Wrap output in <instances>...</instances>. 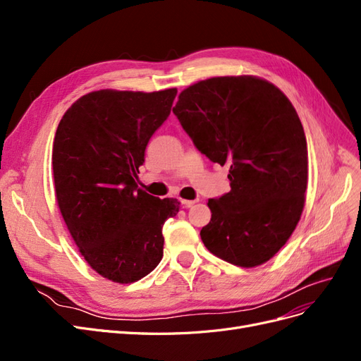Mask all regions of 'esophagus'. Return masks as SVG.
I'll list each match as a JSON object with an SVG mask.
<instances>
[{
	"label": "esophagus",
	"mask_w": 361,
	"mask_h": 361,
	"mask_svg": "<svg viewBox=\"0 0 361 361\" xmlns=\"http://www.w3.org/2000/svg\"><path fill=\"white\" fill-rule=\"evenodd\" d=\"M180 203L183 207H191L194 203H197V200H182Z\"/></svg>",
	"instance_id": "34e87169"
}]
</instances>
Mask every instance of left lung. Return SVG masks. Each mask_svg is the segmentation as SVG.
I'll list each match as a JSON object with an SVG mask.
<instances>
[{"instance_id": "8db88e82", "label": "left lung", "mask_w": 361, "mask_h": 361, "mask_svg": "<svg viewBox=\"0 0 361 361\" xmlns=\"http://www.w3.org/2000/svg\"><path fill=\"white\" fill-rule=\"evenodd\" d=\"M173 113L202 154L231 167V191L207 202L204 247L236 267L265 264L290 238L305 202L307 141L293 105L257 76H214L185 89Z\"/></svg>"}]
</instances>
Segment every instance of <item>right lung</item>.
Wrapping results in <instances>:
<instances>
[{
    "instance_id": "right-lung-1",
    "label": "right lung",
    "mask_w": 361,
    "mask_h": 361,
    "mask_svg": "<svg viewBox=\"0 0 361 361\" xmlns=\"http://www.w3.org/2000/svg\"><path fill=\"white\" fill-rule=\"evenodd\" d=\"M176 93L90 92L64 113L54 137V188L63 220L87 264L120 285L158 267L162 226L179 212L176 199H157L137 185L146 146Z\"/></svg>"
}]
</instances>
